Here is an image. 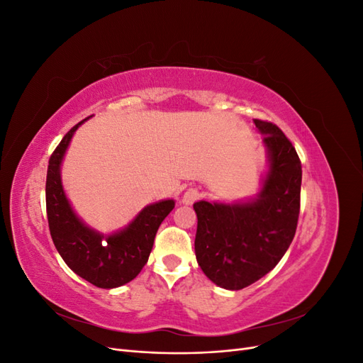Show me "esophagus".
<instances>
[{"mask_svg":"<svg viewBox=\"0 0 363 363\" xmlns=\"http://www.w3.org/2000/svg\"><path fill=\"white\" fill-rule=\"evenodd\" d=\"M199 199H200V192L196 191V189H194V188H191V189H188V191L183 194L182 203L186 204V206H189V204H194Z\"/></svg>","mask_w":363,"mask_h":363,"instance_id":"1","label":"esophagus"}]
</instances>
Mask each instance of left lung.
Listing matches in <instances>:
<instances>
[{"instance_id": "1", "label": "left lung", "mask_w": 363, "mask_h": 363, "mask_svg": "<svg viewBox=\"0 0 363 363\" xmlns=\"http://www.w3.org/2000/svg\"><path fill=\"white\" fill-rule=\"evenodd\" d=\"M268 152V172L256 199L199 201L195 256L206 276L230 291L244 289L277 265L295 236L300 215L301 162L272 123L255 119Z\"/></svg>"}]
</instances>
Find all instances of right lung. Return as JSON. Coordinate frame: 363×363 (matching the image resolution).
<instances>
[{
    "instance_id": "obj_1",
    "label": "right lung",
    "mask_w": 363,
    "mask_h": 363,
    "mask_svg": "<svg viewBox=\"0 0 363 363\" xmlns=\"http://www.w3.org/2000/svg\"><path fill=\"white\" fill-rule=\"evenodd\" d=\"M86 119L63 136L50 157L45 186L48 225L59 255L77 276L96 288L112 289L131 281L144 268L159 225L175 203L174 200H162L144 207L125 228L113 235L104 236L87 227L72 211L60 179L65 152L75 130Z\"/></svg>"
}]
</instances>
